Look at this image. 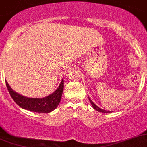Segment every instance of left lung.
<instances>
[{"instance_id":"8db88e82","label":"left lung","mask_w":147,"mask_h":147,"mask_svg":"<svg viewBox=\"0 0 147 147\" xmlns=\"http://www.w3.org/2000/svg\"><path fill=\"white\" fill-rule=\"evenodd\" d=\"M88 100H89L90 102H91V104H92V107H93V108H94V109L96 110V111H97L102 112V113H111V111H105V110H103V109H102V108H99V107L97 106V105H95L94 103L92 101V100H91V99H90L89 97H88Z\"/></svg>"}]
</instances>
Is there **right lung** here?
<instances>
[{
	"label": "right lung",
	"instance_id": "1",
	"mask_svg": "<svg viewBox=\"0 0 147 147\" xmlns=\"http://www.w3.org/2000/svg\"><path fill=\"white\" fill-rule=\"evenodd\" d=\"M6 85L11 98L20 107L28 111L43 113H50L57 108L64 90V80L62 79L59 88L49 96L43 98H30L14 92L7 81H6Z\"/></svg>",
	"mask_w": 147,
	"mask_h": 147
}]
</instances>
